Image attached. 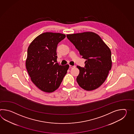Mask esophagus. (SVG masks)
<instances>
[{"label":"esophagus","mask_w":134,"mask_h":134,"mask_svg":"<svg viewBox=\"0 0 134 134\" xmlns=\"http://www.w3.org/2000/svg\"><path fill=\"white\" fill-rule=\"evenodd\" d=\"M75 66L70 65V68H75Z\"/></svg>","instance_id":"obj_1"}]
</instances>
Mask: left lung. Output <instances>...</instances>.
I'll use <instances>...</instances> for the list:
<instances>
[{"instance_id": "8db88e82", "label": "left lung", "mask_w": 134, "mask_h": 134, "mask_svg": "<svg viewBox=\"0 0 134 134\" xmlns=\"http://www.w3.org/2000/svg\"><path fill=\"white\" fill-rule=\"evenodd\" d=\"M67 37L86 59L84 68L77 66L80 71L76 78L78 85L87 91L98 88L106 80L111 68L110 49L93 32L69 34Z\"/></svg>"}]
</instances>
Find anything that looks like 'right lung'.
<instances>
[{"label":"right lung","mask_w":134,"mask_h":134,"mask_svg":"<svg viewBox=\"0 0 134 134\" xmlns=\"http://www.w3.org/2000/svg\"><path fill=\"white\" fill-rule=\"evenodd\" d=\"M61 33L46 32L37 36L27 49L26 68L31 81L39 89L53 92L60 86L69 65L57 62L58 43L65 38Z\"/></svg>","instance_id":"obj_1"}]
</instances>
